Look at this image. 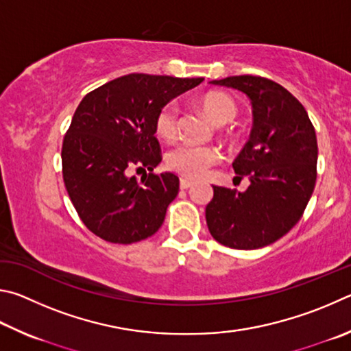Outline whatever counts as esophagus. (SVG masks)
<instances>
[{
    "label": "esophagus",
    "mask_w": 351,
    "mask_h": 351,
    "mask_svg": "<svg viewBox=\"0 0 351 351\" xmlns=\"http://www.w3.org/2000/svg\"><path fill=\"white\" fill-rule=\"evenodd\" d=\"M193 180H188V179H180V188L182 189H188V188H191L193 186Z\"/></svg>",
    "instance_id": "34e87169"
}]
</instances>
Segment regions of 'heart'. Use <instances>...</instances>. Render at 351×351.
I'll list each match as a JSON object with an SVG mask.
<instances>
[{
  "mask_svg": "<svg viewBox=\"0 0 351 351\" xmlns=\"http://www.w3.org/2000/svg\"><path fill=\"white\" fill-rule=\"evenodd\" d=\"M202 109L216 126H225L237 117V104L222 92H210L202 98ZM156 132L160 138L172 140L177 135V109L168 104L160 110L156 119ZM220 160L216 147L194 143H180L172 147L166 156L168 168L185 177L197 179Z\"/></svg>",
  "mask_w": 351,
  "mask_h": 351,
  "instance_id": "1",
  "label": "heart"
}]
</instances>
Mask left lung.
Here are the masks:
<instances>
[{
  "mask_svg": "<svg viewBox=\"0 0 351 351\" xmlns=\"http://www.w3.org/2000/svg\"><path fill=\"white\" fill-rule=\"evenodd\" d=\"M211 84L243 92L253 106V131L232 162L248 177L247 191L213 186L206 205L211 236L225 247L257 250L279 241L302 217L316 185L317 140L305 108L268 78L236 75Z\"/></svg>",
  "mask_w": 351,
  "mask_h": 351,
  "instance_id": "8db88e82",
  "label": "left lung"
}]
</instances>
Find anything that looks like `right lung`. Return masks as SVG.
Here are the masks:
<instances>
[{
	"label": "right lung",
	"instance_id": "right-lung-1",
	"mask_svg": "<svg viewBox=\"0 0 351 351\" xmlns=\"http://www.w3.org/2000/svg\"><path fill=\"white\" fill-rule=\"evenodd\" d=\"M204 78L129 73L89 92L73 114L61 162L67 194L83 223L110 243H134L162 226L179 177L152 174L162 162L156 119ZM132 167H147L137 181Z\"/></svg>",
	"mask_w": 351,
	"mask_h": 351
}]
</instances>
